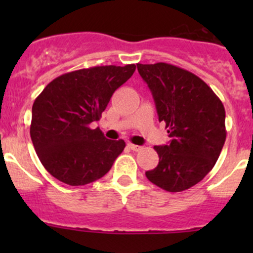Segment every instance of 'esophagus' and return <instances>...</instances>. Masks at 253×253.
I'll use <instances>...</instances> for the list:
<instances>
[{
	"label": "esophagus",
	"instance_id": "34e87169",
	"mask_svg": "<svg viewBox=\"0 0 253 253\" xmlns=\"http://www.w3.org/2000/svg\"><path fill=\"white\" fill-rule=\"evenodd\" d=\"M127 145H128V148H129V149H131V150H133V152H139V150L142 149V147H141V145L132 144V143H128V144H127Z\"/></svg>",
	"mask_w": 253,
	"mask_h": 253
}]
</instances>
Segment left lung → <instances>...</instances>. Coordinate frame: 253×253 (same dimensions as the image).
Here are the masks:
<instances>
[{
    "label": "left lung",
    "mask_w": 253,
    "mask_h": 253,
    "mask_svg": "<svg viewBox=\"0 0 253 253\" xmlns=\"http://www.w3.org/2000/svg\"><path fill=\"white\" fill-rule=\"evenodd\" d=\"M149 86L159 121L171 141L155 145L159 164L145 172L148 180L168 192L188 190L213 169L226 138L225 109L206 82L165 62L137 63Z\"/></svg>",
    "instance_id": "obj_1"
}]
</instances>
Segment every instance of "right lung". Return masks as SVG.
I'll use <instances>...</instances> for the list:
<instances>
[{"mask_svg": "<svg viewBox=\"0 0 253 253\" xmlns=\"http://www.w3.org/2000/svg\"><path fill=\"white\" fill-rule=\"evenodd\" d=\"M136 65L95 66L73 71L47 84L33 104L30 137L45 169L71 186L103 177L126 143L111 141L98 121L112 94L126 83Z\"/></svg>", "mask_w": 253, "mask_h": 253, "instance_id": "right-lung-1", "label": "right lung"}]
</instances>
